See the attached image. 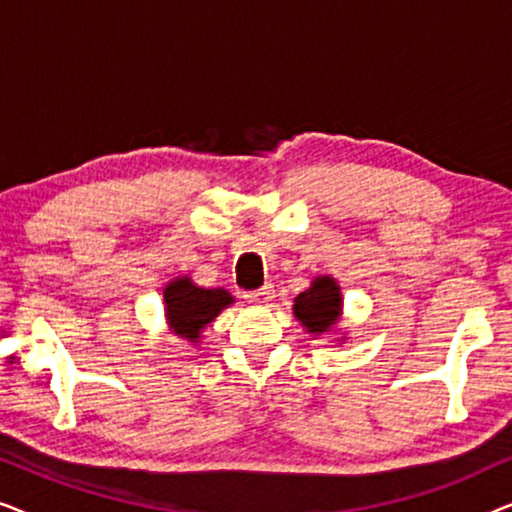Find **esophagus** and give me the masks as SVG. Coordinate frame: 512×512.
I'll use <instances>...</instances> for the list:
<instances>
[{"label": "esophagus", "instance_id": "1", "mask_svg": "<svg viewBox=\"0 0 512 512\" xmlns=\"http://www.w3.org/2000/svg\"><path fill=\"white\" fill-rule=\"evenodd\" d=\"M272 298H275V289H272L270 284H265L263 289H258V291L249 293V296H247L249 303H254V305H268Z\"/></svg>", "mask_w": 512, "mask_h": 512}]
</instances>
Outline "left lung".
<instances>
[{
    "mask_svg": "<svg viewBox=\"0 0 512 512\" xmlns=\"http://www.w3.org/2000/svg\"><path fill=\"white\" fill-rule=\"evenodd\" d=\"M342 305H345V298H342L340 284L331 275H319L312 279L310 289L293 298V317L314 338L331 335L342 319ZM342 340H347L345 335L338 342Z\"/></svg>",
    "mask_w": 512,
    "mask_h": 512,
    "instance_id": "8db88e82",
    "label": "left lung"
}]
</instances>
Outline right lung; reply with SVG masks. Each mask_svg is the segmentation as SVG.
Wrapping results in <instances>:
<instances>
[{"mask_svg": "<svg viewBox=\"0 0 512 512\" xmlns=\"http://www.w3.org/2000/svg\"><path fill=\"white\" fill-rule=\"evenodd\" d=\"M233 303L235 298L221 286L205 289L188 275H179L163 289L165 326L188 345H200L205 328Z\"/></svg>", "mask_w": 512, "mask_h": 512, "instance_id": "right-lung-1", "label": "right lung"}]
</instances>
